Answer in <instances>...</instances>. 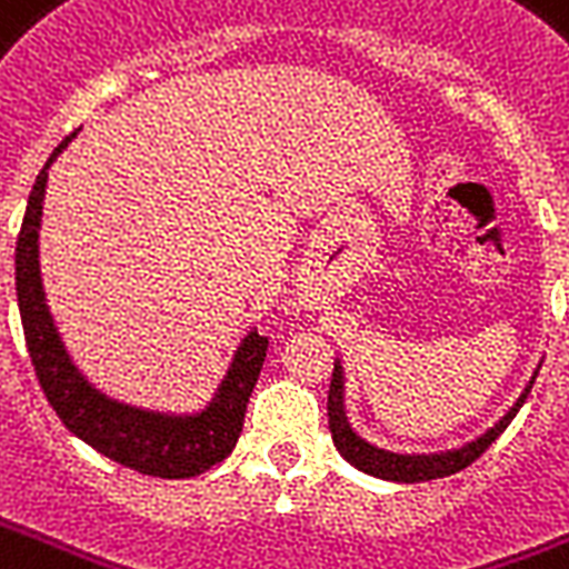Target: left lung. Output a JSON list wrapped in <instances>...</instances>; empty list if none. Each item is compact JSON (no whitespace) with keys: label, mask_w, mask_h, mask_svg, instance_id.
Wrapping results in <instances>:
<instances>
[{"label":"left lung","mask_w":569,"mask_h":569,"mask_svg":"<svg viewBox=\"0 0 569 569\" xmlns=\"http://www.w3.org/2000/svg\"><path fill=\"white\" fill-rule=\"evenodd\" d=\"M537 372L535 370L531 381L526 385V390L519 393V400L507 409L505 418H498L487 432H480L477 439L459 445V448L450 450H436V453H397V450H385L379 445H372L363 436H358L346 418V372H342L340 358L333 361V376H331V390H328V423H331V439L333 448L340 450V457L355 466L358 471L370 477H379V480H393V483H423V480H439V477H450L468 468L480 453H487V448L492 441L510 427V420L516 418V411L522 409V402L528 400L531 393V385H535Z\"/></svg>","instance_id":"1"}]
</instances>
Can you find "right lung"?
Masks as SVG:
<instances>
[{
  "label": "right lung",
  "mask_w": 569,
  "mask_h": 569,
  "mask_svg": "<svg viewBox=\"0 0 569 569\" xmlns=\"http://www.w3.org/2000/svg\"><path fill=\"white\" fill-rule=\"evenodd\" d=\"M77 133L64 137L50 160L34 179V188L26 202L23 227L17 236L14 274L17 307L23 319L26 349L32 358L34 376L41 381L47 400L53 406L64 427L77 439L92 445L98 453L110 457L140 475L184 480L208 471L232 453L241 427H244L247 400L253 393L268 342L256 331H247L229 361L227 376L214 388V397L197 411H160L121 402L82 376L56 328L50 303L41 283V259H38V229H41L43 193H47V169L68 149Z\"/></svg>",
  "instance_id": "add662e5"
}]
</instances>
